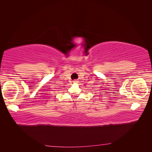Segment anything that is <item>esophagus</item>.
Returning a JSON list of instances; mask_svg holds the SVG:
<instances>
[{
  "label": "esophagus",
  "instance_id": "1",
  "mask_svg": "<svg viewBox=\"0 0 152 152\" xmlns=\"http://www.w3.org/2000/svg\"><path fill=\"white\" fill-rule=\"evenodd\" d=\"M78 82H79V81L77 80H73V83H77Z\"/></svg>",
  "mask_w": 152,
  "mask_h": 152
}]
</instances>
